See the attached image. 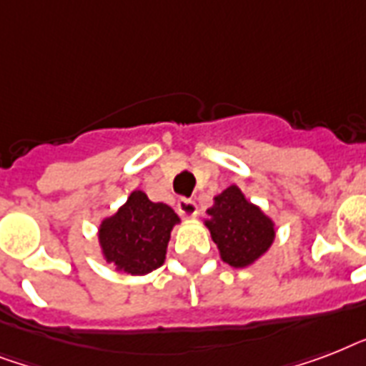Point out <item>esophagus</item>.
I'll return each mask as SVG.
<instances>
[{
    "instance_id": "34e87169",
    "label": "esophagus",
    "mask_w": 366,
    "mask_h": 366,
    "mask_svg": "<svg viewBox=\"0 0 366 366\" xmlns=\"http://www.w3.org/2000/svg\"><path fill=\"white\" fill-rule=\"evenodd\" d=\"M178 212H180V217L182 218H195L197 217V203L192 199H178V205H177Z\"/></svg>"
}]
</instances>
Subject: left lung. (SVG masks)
I'll return each instance as SVG.
<instances>
[{
  "label": "left lung",
  "instance_id": "obj_1",
  "mask_svg": "<svg viewBox=\"0 0 366 366\" xmlns=\"http://www.w3.org/2000/svg\"><path fill=\"white\" fill-rule=\"evenodd\" d=\"M205 226L220 250V258L234 267L254 264L275 239V224L252 205L237 186H229L207 209Z\"/></svg>",
  "mask_w": 366,
  "mask_h": 366
}]
</instances>
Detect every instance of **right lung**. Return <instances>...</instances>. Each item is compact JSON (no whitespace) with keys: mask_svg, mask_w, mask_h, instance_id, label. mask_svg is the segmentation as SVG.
Returning a JSON list of instances; mask_svg holds the SVG:
<instances>
[{"mask_svg":"<svg viewBox=\"0 0 366 366\" xmlns=\"http://www.w3.org/2000/svg\"><path fill=\"white\" fill-rule=\"evenodd\" d=\"M180 218L165 203L134 189L119 211L104 218L99 241L108 264L129 275H146L163 266L172 228Z\"/></svg>","mask_w":366,"mask_h":366,"instance_id":"add662e5","label":"right lung"}]
</instances>
